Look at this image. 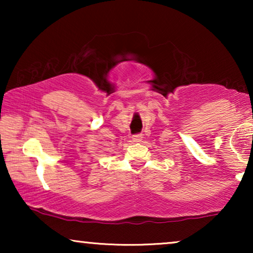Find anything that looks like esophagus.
I'll use <instances>...</instances> for the list:
<instances>
[{"instance_id":"34e87169","label":"esophagus","mask_w":253,"mask_h":253,"mask_svg":"<svg viewBox=\"0 0 253 253\" xmlns=\"http://www.w3.org/2000/svg\"><path fill=\"white\" fill-rule=\"evenodd\" d=\"M141 139H143V134H141V133L133 134V136H132V140L136 141V143H138V141H141Z\"/></svg>"}]
</instances>
